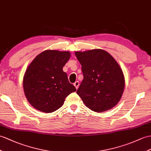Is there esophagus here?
<instances>
[{
  "label": "esophagus",
  "instance_id": "34e87169",
  "mask_svg": "<svg viewBox=\"0 0 151 151\" xmlns=\"http://www.w3.org/2000/svg\"><path fill=\"white\" fill-rule=\"evenodd\" d=\"M73 85H74V86L76 87V89L78 90V87H79V81H76L74 84H73Z\"/></svg>",
  "mask_w": 151,
  "mask_h": 151
}]
</instances>
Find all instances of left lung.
I'll return each instance as SVG.
<instances>
[{
	"mask_svg": "<svg viewBox=\"0 0 151 151\" xmlns=\"http://www.w3.org/2000/svg\"><path fill=\"white\" fill-rule=\"evenodd\" d=\"M82 66L84 79L77 93L87 108L95 112L111 109L120 101L124 90L122 68L111 54L96 49L76 51Z\"/></svg>",
	"mask_w": 151,
	"mask_h": 151,
	"instance_id": "obj_1",
	"label": "left lung"
}]
</instances>
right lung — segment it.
<instances>
[{"instance_id": "right-lung-1", "label": "right lung", "mask_w": 151, "mask_h": 151, "mask_svg": "<svg viewBox=\"0 0 151 151\" xmlns=\"http://www.w3.org/2000/svg\"><path fill=\"white\" fill-rule=\"evenodd\" d=\"M71 56L68 51L46 50L28 66L23 78L24 93L30 104L49 113L60 108L65 98L76 91L63 67Z\"/></svg>"}]
</instances>
